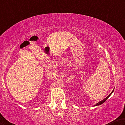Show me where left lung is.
I'll list each match as a JSON object with an SVG mask.
<instances>
[{
    "label": "left lung",
    "instance_id": "left-lung-1",
    "mask_svg": "<svg viewBox=\"0 0 125 125\" xmlns=\"http://www.w3.org/2000/svg\"><path fill=\"white\" fill-rule=\"evenodd\" d=\"M114 89H113V91L112 92H111V93L110 94H109L108 96V97H106L105 98V99H104L103 100H101V101H100V102H98V103H97V104H96L95 105H94V106H98V105H101V104H102L103 103H104L106 101V100H107V99H108V98L109 97H110V96L111 95V94H112L113 93V92H114Z\"/></svg>",
    "mask_w": 125,
    "mask_h": 125
}]
</instances>
